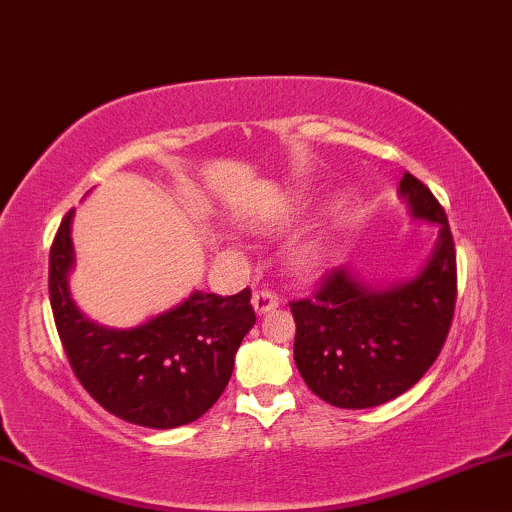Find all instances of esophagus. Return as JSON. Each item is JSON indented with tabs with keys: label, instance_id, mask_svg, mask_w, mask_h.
<instances>
[{
	"label": "esophagus",
	"instance_id": "obj_1",
	"mask_svg": "<svg viewBox=\"0 0 512 512\" xmlns=\"http://www.w3.org/2000/svg\"><path fill=\"white\" fill-rule=\"evenodd\" d=\"M278 307V297L274 293H269V290H257L255 295H252V309H255L257 314H267L271 309Z\"/></svg>",
	"mask_w": 512,
	"mask_h": 512
}]
</instances>
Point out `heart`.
Returning a JSON list of instances; mask_svg holds the SVG:
<instances>
[{
  "instance_id": "heart-1",
  "label": "heart",
  "mask_w": 512,
  "mask_h": 512,
  "mask_svg": "<svg viewBox=\"0 0 512 512\" xmlns=\"http://www.w3.org/2000/svg\"><path fill=\"white\" fill-rule=\"evenodd\" d=\"M297 215H300V205H297V200H288V203L281 205L278 210L257 219V229H262L264 234H281L283 229H288V226L295 222ZM316 262H319V248H316L314 241L300 243L293 250V267L297 271H309Z\"/></svg>"
}]
</instances>
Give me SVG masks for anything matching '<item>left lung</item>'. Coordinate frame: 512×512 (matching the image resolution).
Instances as JSON below:
<instances>
[{"label":"left lung","instance_id":"8db88e82","mask_svg":"<svg viewBox=\"0 0 512 512\" xmlns=\"http://www.w3.org/2000/svg\"><path fill=\"white\" fill-rule=\"evenodd\" d=\"M399 198L413 219L437 226L435 248L416 274L371 283L342 264L314 297L290 302L297 371L338 409H371L411 390L435 364L454 319L456 248L444 208L409 172Z\"/></svg>","mask_w":512,"mask_h":512}]
</instances>
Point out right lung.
I'll use <instances>...</instances> for the list:
<instances>
[{
  "mask_svg": "<svg viewBox=\"0 0 512 512\" xmlns=\"http://www.w3.org/2000/svg\"><path fill=\"white\" fill-rule=\"evenodd\" d=\"M75 210L63 217L49 252V300L70 366L84 390L113 416L141 428L193 423L222 397L255 312L250 290L193 293L134 328L89 319L70 295Z\"/></svg>",
  "mask_w": 512,
  "mask_h": 512,
  "instance_id": "1",
  "label": "right lung"
}]
</instances>
